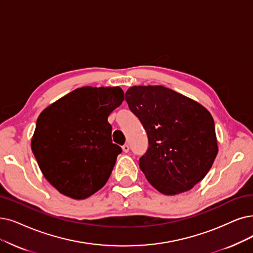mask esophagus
Returning a JSON list of instances; mask_svg holds the SVG:
<instances>
[{"label": "esophagus", "instance_id": "obj_1", "mask_svg": "<svg viewBox=\"0 0 253 253\" xmlns=\"http://www.w3.org/2000/svg\"><path fill=\"white\" fill-rule=\"evenodd\" d=\"M123 150L125 151V153H127V151L129 150V146H128L127 144H125V145L123 146Z\"/></svg>", "mask_w": 253, "mask_h": 253}]
</instances>
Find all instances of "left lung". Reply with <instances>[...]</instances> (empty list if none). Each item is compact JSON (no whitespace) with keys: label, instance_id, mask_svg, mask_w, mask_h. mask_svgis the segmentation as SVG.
Returning a JSON list of instances; mask_svg holds the SVG:
<instances>
[{"label":"left lung","instance_id":"left-lung-1","mask_svg":"<svg viewBox=\"0 0 253 253\" xmlns=\"http://www.w3.org/2000/svg\"><path fill=\"white\" fill-rule=\"evenodd\" d=\"M129 110L143 125L148 149L139 166L165 195L189 191L203 179L218 154L214 119L199 103L164 86H133Z\"/></svg>","mask_w":253,"mask_h":253}]
</instances>
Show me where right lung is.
Segmentation results:
<instances>
[{"mask_svg":"<svg viewBox=\"0 0 253 253\" xmlns=\"http://www.w3.org/2000/svg\"><path fill=\"white\" fill-rule=\"evenodd\" d=\"M124 99L118 86H86L40 113L31 148L42 174L60 193L85 199L105 186L121 153L112 142L108 116Z\"/></svg>","mask_w":253,"mask_h":253,"instance_id":"right-lung-1","label":"right lung"}]
</instances>
